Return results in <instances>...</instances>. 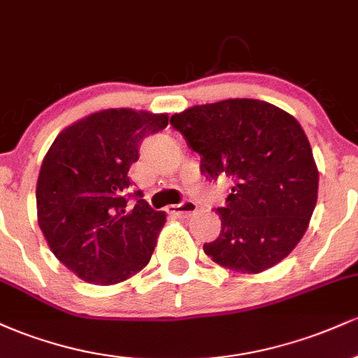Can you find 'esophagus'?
Segmentation results:
<instances>
[{"label": "esophagus", "instance_id": "1", "mask_svg": "<svg viewBox=\"0 0 358 358\" xmlns=\"http://www.w3.org/2000/svg\"><path fill=\"white\" fill-rule=\"evenodd\" d=\"M196 208H199V207H196L195 202H192V200H185V202L180 203V205H168L166 212L173 213V215L183 217V219H187V217H190L196 212Z\"/></svg>", "mask_w": 358, "mask_h": 358}]
</instances>
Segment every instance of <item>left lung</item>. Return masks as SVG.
<instances>
[{"label": "left lung", "mask_w": 358, "mask_h": 358, "mask_svg": "<svg viewBox=\"0 0 358 358\" xmlns=\"http://www.w3.org/2000/svg\"><path fill=\"white\" fill-rule=\"evenodd\" d=\"M170 124L200 155L208 180H232L215 208L220 234L205 254L249 274L281 262L305 236L318 199V168L296 119L264 101L227 99L193 106Z\"/></svg>", "instance_id": "8db88e82"}]
</instances>
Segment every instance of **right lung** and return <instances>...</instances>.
I'll return each instance as SVG.
<instances>
[{"label": "right lung", "mask_w": 358, "mask_h": 358, "mask_svg": "<svg viewBox=\"0 0 358 358\" xmlns=\"http://www.w3.org/2000/svg\"><path fill=\"white\" fill-rule=\"evenodd\" d=\"M168 126V114L106 109L73 122L52 143L36 182V212L48 248L65 268L92 285L134 276L150 262L166 222L126 193L129 168L146 136ZM129 196L135 207H125Z\"/></svg>", "instance_id": "right-lung-1"}]
</instances>
